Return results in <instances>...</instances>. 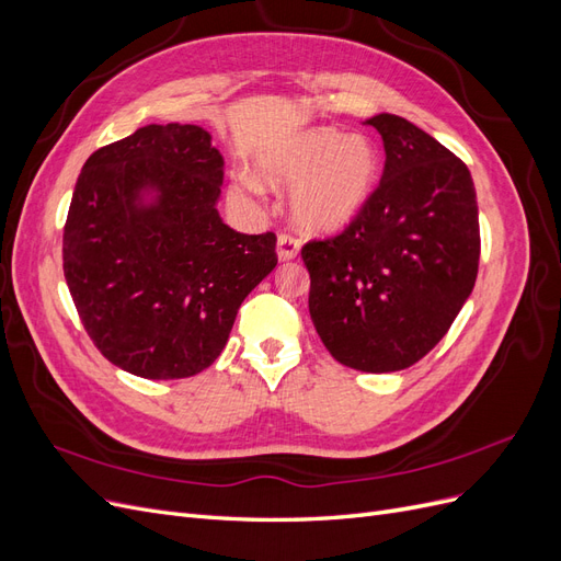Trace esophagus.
Listing matches in <instances>:
<instances>
[{
	"instance_id": "obj_1",
	"label": "esophagus",
	"mask_w": 561,
	"mask_h": 561,
	"mask_svg": "<svg viewBox=\"0 0 561 561\" xmlns=\"http://www.w3.org/2000/svg\"><path fill=\"white\" fill-rule=\"evenodd\" d=\"M276 252H278L280 262H290L299 254V241L290 233H280L278 243H276Z\"/></svg>"
}]
</instances>
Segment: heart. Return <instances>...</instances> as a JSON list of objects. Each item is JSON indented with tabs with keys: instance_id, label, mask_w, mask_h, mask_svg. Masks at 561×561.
I'll return each instance as SVG.
<instances>
[{
	"instance_id": "obj_1",
	"label": "heart",
	"mask_w": 561,
	"mask_h": 561,
	"mask_svg": "<svg viewBox=\"0 0 561 561\" xmlns=\"http://www.w3.org/2000/svg\"><path fill=\"white\" fill-rule=\"evenodd\" d=\"M381 154L367 135H346L330 126L307 128L271 149L257 161V180L271 190H290L293 215L301 229L334 233L363 213L377 190ZM250 178H239L233 192L257 194Z\"/></svg>"
}]
</instances>
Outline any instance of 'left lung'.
<instances>
[{
	"label": "left lung",
	"mask_w": 561,
	"mask_h": 561,
	"mask_svg": "<svg viewBox=\"0 0 561 561\" xmlns=\"http://www.w3.org/2000/svg\"><path fill=\"white\" fill-rule=\"evenodd\" d=\"M377 128L386 165L344 233L301 248L309 313L332 358L383 375L421 360L470 297L480 264L470 171L426 130L396 114Z\"/></svg>",
	"instance_id": "left-lung-1"
}]
</instances>
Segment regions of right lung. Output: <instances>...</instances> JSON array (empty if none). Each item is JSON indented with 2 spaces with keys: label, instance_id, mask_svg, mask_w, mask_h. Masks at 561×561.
Instances as JSON below:
<instances>
[{
  "label": "right lung",
  "instance_id": "right-lung-1",
  "mask_svg": "<svg viewBox=\"0 0 561 561\" xmlns=\"http://www.w3.org/2000/svg\"><path fill=\"white\" fill-rule=\"evenodd\" d=\"M222 168L194 124H149L81 168L65 280L98 351L135 377L210 367L243 299L278 264L274 233H239L219 217Z\"/></svg>",
  "mask_w": 561,
  "mask_h": 561
}]
</instances>
